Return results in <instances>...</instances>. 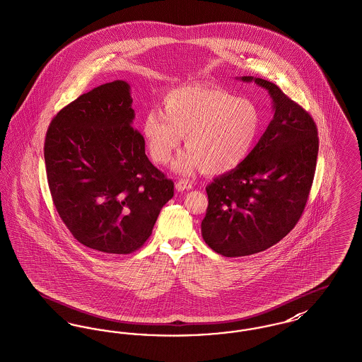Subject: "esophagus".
Masks as SVG:
<instances>
[{
	"label": "esophagus",
	"instance_id": "obj_1",
	"mask_svg": "<svg viewBox=\"0 0 362 362\" xmlns=\"http://www.w3.org/2000/svg\"><path fill=\"white\" fill-rule=\"evenodd\" d=\"M176 190L177 192H186V190H192V182H189V180H186V179H179L177 182H176Z\"/></svg>",
	"mask_w": 362,
	"mask_h": 362
}]
</instances>
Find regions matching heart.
I'll return each instance as SVG.
<instances>
[{"label": "heart", "mask_w": 362, "mask_h": 362, "mask_svg": "<svg viewBox=\"0 0 362 362\" xmlns=\"http://www.w3.org/2000/svg\"><path fill=\"white\" fill-rule=\"evenodd\" d=\"M261 127L262 116L252 100L212 85L175 87L163 98V112L150 110L142 119L146 148L158 164L170 163L186 134L187 149L173 164L182 175L236 170L255 148Z\"/></svg>", "instance_id": "obj_1"}]
</instances>
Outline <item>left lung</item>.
<instances>
[{
	"label": "left lung",
	"mask_w": 362,
	"mask_h": 362,
	"mask_svg": "<svg viewBox=\"0 0 362 362\" xmlns=\"http://www.w3.org/2000/svg\"><path fill=\"white\" fill-rule=\"evenodd\" d=\"M236 79L269 93L274 119L242 165L206 187L209 205L201 233L211 249L226 257L264 252L296 227L319 153L317 128L308 112L272 82Z\"/></svg>",
	"instance_id": "left-lung-1"
}]
</instances>
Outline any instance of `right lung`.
I'll return each instance as SVG.
<instances>
[{
  "instance_id": "add662e5",
  "label": "right lung",
  "mask_w": 362,
  "mask_h": 362,
  "mask_svg": "<svg viewBox=\"0 0 362 362\" xmlns=\"http://www.w3.org/2000/svg\"><path fill=\"white\" fill-rule=\"evenodd\" d=\"M134 119L131 87L113 81L62 109L45 139L62 220L76 240L107 255L138 250L173 197V182L150 163Z\"/></svg>"
}]
</instances>
